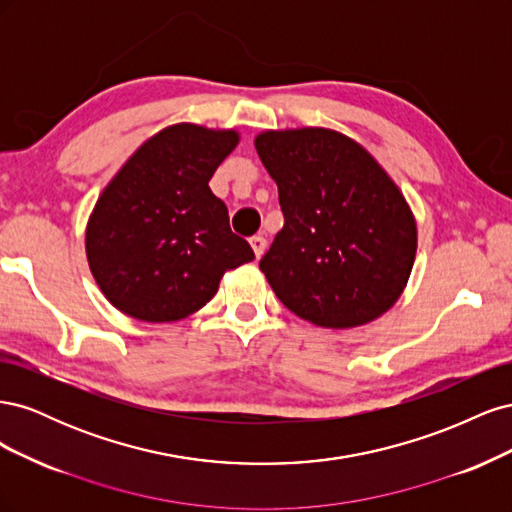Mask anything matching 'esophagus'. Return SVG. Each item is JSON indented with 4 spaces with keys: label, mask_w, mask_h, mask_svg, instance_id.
Masks as SVG:
<instances>
[{
    "label": "esophagus",
    "mask_w": 512,
    "mask_h": 512,
    "mask_svg": "<svg viewBox=\"0 0 512 512\" xmlns=\"http://www.w3.org/2000/svg\"><path fill=\"white\" fill-rule=\"evenodd\" d=\"M250 245H252V250H254L256 258H260L262 254H265V250H267V239L262 237V235H254V237L250 239Z\"/></svg>",
    "instance_id": "obj_1"
}]
</instances>
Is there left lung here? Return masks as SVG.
I'll use <instances>...</instances> for the list:
<instances>
[{
  "label": "left lung",
  "mask_w": 512,
  "mask_h": 512,
  "mask_svg": "<svg viewBox=\"0 0 512 512\" xmlns=\"http://www.w3.org/2000/svg\"><path fill=\"white\" fill-rule=\"evenodd\" d=\"M284 228L260 260L290 312L327 329L391 309L416 256V222L393 179L352 138L327 128L262 132Z\"/></svg>",
  "instance_id": "1"
}]
</instances>
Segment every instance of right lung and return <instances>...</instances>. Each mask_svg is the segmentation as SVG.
<instances>
[{
  "label": "right lung",
  "mask_w": 512,
  "mask_h": 512,
  "mask_svg": "<svg viewBox=\"0 0 512 512\" xmlns=\"http://www.w3.org/2000/svg\"><path fill=\"white\" fill-rule=\"evenodd\" d=\"M235 130L177 123L151 136L100 194L87 222L91 275L119 312L175 322L198 312L222 275L254 260L209 188Z\"/></svg>",
  "instance_id": "1"
}]
</instances>
